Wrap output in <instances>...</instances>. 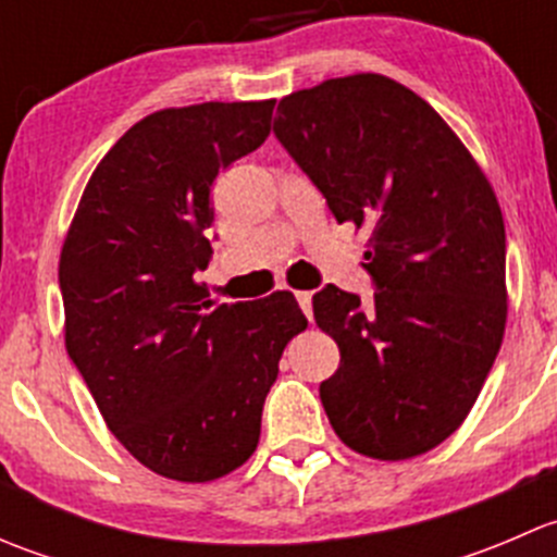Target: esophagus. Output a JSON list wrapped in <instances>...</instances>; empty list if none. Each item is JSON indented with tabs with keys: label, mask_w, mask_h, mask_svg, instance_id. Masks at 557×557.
I'll return each instance as SVG.
<instances>
[{
	"label": "esophagus",
	"mask_w": 557,
	"mask_h": 557,
	"mask_svg": "<svg viewBox=\"0 0 557 557\" xmlns=\"http://www.w3.org/2000/svg\"><path fill=\"white\" fill-rule=\"evenodd\" d=\"M296 301H299L301 312H305L307 318H312V294L310 290H299V294H296Z\"/></svg>",
	"instance_id": "esophagus-1"
}]
</instances>
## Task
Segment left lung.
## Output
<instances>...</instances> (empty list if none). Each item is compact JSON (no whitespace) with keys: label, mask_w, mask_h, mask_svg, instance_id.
I'll use <instances>...</instances> for the list:
<instances>
[{"label":"left lung","mask_w":557,"mask_h":557,"mask_svg":"<svg viewBox=\"0 0 557 557\" xmlns=\"http://www.w3.org/2000/svg\"><path fill=\"white\" fill-rule=\"evenodd\" d=\"M274 137L336 223L367 228L374 299L325 285L314 323L339 345L320 383L356 453H429L474 407L507 323V234L491 183L425 99L383 75L280 99Z\"/></svg>","instance_id":"1"}]
</instances>
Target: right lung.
<instances>
[{
    "label": "right lung",
    "instance_id": "obj_1",
    "mask_svg": "<svg viewBox=\"0 0 557 557\" xmlns=\"http://www.w3.org/2000/svg\"><path fill=\"white\" fill-rule=\"evenodd\" d=\"M274 99L159 110L99 161L59 261L66 352L107 429L150 471L210 482L250 458L294 294L215 305L212 185L269 137Z\"/></svg>",
    "mask_w": 557,
    "mask_h": 557
}]
</instances>
